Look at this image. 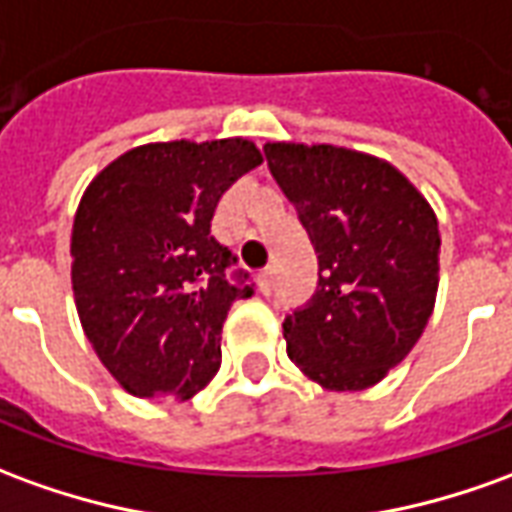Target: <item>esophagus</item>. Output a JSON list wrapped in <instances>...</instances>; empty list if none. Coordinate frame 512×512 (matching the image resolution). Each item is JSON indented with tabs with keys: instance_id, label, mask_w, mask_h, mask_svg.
I'll use <instances>...</instances> for the list:
<instances>
[{
	"instance_id": "1",
	"label": "esophagus",
	"mask_w": 512,
	"mask_h": 512,
	"mask_svg": "<svg viewBox=\"0 0 512 512\" xmlns=\"http://www.w3.org/2000/svg\"><path fill=\"white\" fill-rule=\"evenodd\" d=\"M257 291L260 293H268L271 291V268H263V271H257Z\"/></svg>"
}]
</instances>
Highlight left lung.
<instances>
[{"instance_id": "left-lung-1", "label": "left lung", "mask_w": 512, "mask_h": 512, "mask_svg": "<svg viewBox=\"0 0 512 512\" xmlns=\"http://www.w3.org/2000/svg\"><path fill=\"white\" fill-rule=\"evenodd\" d=\"M268 169L318 255V291L282 321L288 357L327 391H363L416 346L438 296L430 202L388 160L268 141Z\"/></svg>"}]
</instances>
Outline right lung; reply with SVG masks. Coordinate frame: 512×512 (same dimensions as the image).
<instances>
[{
    "instance_id": "obj_1",
    "label": "right lung",
    "mask_w": 512,
    "mask_h": 512,
    "mask_svg": "<svg viewBox=\"0 0 512 512\" xmlns=\"http://www.w3.org/2000/svg\"><path fill=\"white\" fill-rule=\"evenodd\" d=\"M263 163L249 138L135 146L96 174L71 227L85 338L124 391L185 402L216 377L235 263L210 235L216 205Z\"/></svg>"
}]
</instances>
